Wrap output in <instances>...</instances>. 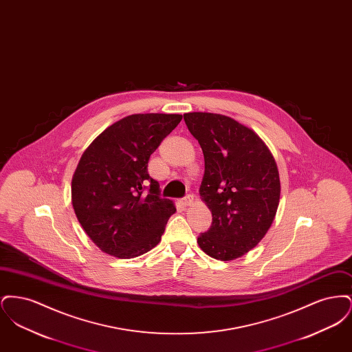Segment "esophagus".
Masks as SVG:
<instances>
[{
  "label": "esophagus",
  "instance_id": "34e87169",
  "mask_svg": "<svg viewBox=\"0 0 352 352\" xmlns=\"http://www.w3.org/2000/svg\"><path fill=\"white\" fill-rule=\"evenodd\" d=\"M194 201V197L192 195H187V197H184V199H182V204H184V207H187V206H190L191 203Z\"/></svg>",
  "mask_w": 352,
  "mask_h": 352
}]
</instances>
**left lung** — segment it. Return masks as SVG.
Wrapping results in <instances>:
<instances>
[{
	"label": "left lung",
	"mask_w": 352,
	"mask_h": 352,
	"mask_svg": "<svg viewBox=\"0 0 352 352\" xmlns=\"http://www.w3.org/2000/svg\"><path fill=\"white\" fill-rule=\"evenodd\" d=\"M184 118L203 151L199 194L212 214L198 244L212 258L231 261L268 232L280 203L278 168L264 141L234 118L207 112Z\"/></svg>",
	"instance_id": "1"
}]
</instances>
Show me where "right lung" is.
Listing matches in <instances>:
<instances>
[{"label": "right lung", "instance_id": "obj_1", "mask_svg": "<svg viewBox=\"0 0 352 352\" xmlns=\"http://www.w3.org/2000/svg\"><path fill=\"white\" fill-rule=\"evenodd\" d=\"M182 115L137 113L101 132L84 151L71 184L75 215L107 254L133 258L151 251L177 211L148 173L151 154Z\"/></svg>", "mask_w": 352, "mask_h": 352}]
</instances>
